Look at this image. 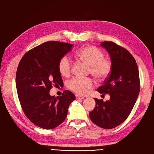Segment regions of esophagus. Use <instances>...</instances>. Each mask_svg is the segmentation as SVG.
<instances>
[{
	"label": "esophagus",
	"mask_w": 154,
	"mask_h": 154,
	"mask_svg": "<svg viewBox=\"0 0 154 154\" xmlns=\"http://www.w3.org/2000/svg\"><path fill=\"white\" fill-rule=\"evenodd\" d=\"M76 98L77 100H83L85 99V98H84L83 97H81V96H79V95H76Z\"/></svg>",
	"instance_id": "esophagus-1"
}]
</instances>
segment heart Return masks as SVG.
I'll list each match as a JSON object with an SVG mask.
<instances>
[{"mask_svg":"<svg viewBox=\"0 0 154 154\" xmlns=\"http://www.w3.org/2000/svg\"><path fill=\"white\" fill-rule=\"evenodd\" d=\"M76 57L89 66L88 72L98 81L104 80L109 76L111 69V61L104 58L103 52L94 46H86L78 50ZM71 62L69 57L63 56L58 63V70L63 77H67L71 72ZM91 78H74L68 81L67 86L78 94H85L87 90L93 86Z\"/></svg>","mask_w":154,"mask_h":154,"instance_id":"b5f03b06","label":"heart"}]
</instances>
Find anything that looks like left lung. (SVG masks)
<instances>
[{"instance_id": "obj_1", "label": "left lung", "mask_w": 154, "mask_h": 154, "mask_svg": "<svg viewBox=\"0 0 154 154\" xmlns=\"http://www.w3.org/2000/svg\"><path fill=\"white\" fill-rule=\"evenodd\" d=\"M111 61V69L104 85L97 89L108 94L109 100L94 98L95 108L89 112L91 121L103 129H112L128 117L140 94V75L137 64L125 49L111 42H101Z\"/></svg>"}]
</instances>
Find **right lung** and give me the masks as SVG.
<instances>
[{
	"label": "right lung",
	"mask_w": 154,
	"mask_h": 154,
	"mask_svg": "<svg viewBox=\"0 0 154 154\" xmlns=\"http://www.w3.org/2000/svg\"><path fill=\"white\" fill-rule=\"evenodd\" d=\"M72 47L67 43L45 42L27 51L19 63L16 87L20 103L27 117L41 128L52 129L60 125L76 99L68 90L61 97L50 94L52 86L63 85L58 63Z\"/></svg>",
	"instance_id": "1"
}]
</instances>
